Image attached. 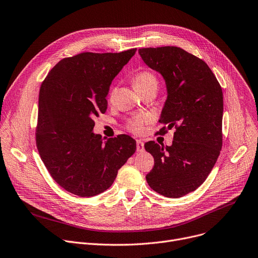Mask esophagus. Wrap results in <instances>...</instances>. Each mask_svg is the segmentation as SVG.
I'll return each instance as SVG.
<instances>
[{
	"label": "esophagus",
	"mask_w": 258,
	"mask_h": 258,
	"mask_svg": "<svg viewBox=\"0 0 258 258\" xmlns=\"http://www.w3.org/2000/svg\"><path fill=\"white\" fill-rule=\"evenodd\" d=\"M144 149V142L142 140H137V151L138 152H143Z\"/></svg>",
	"instance_id": "obj_1"
}]
</instances>
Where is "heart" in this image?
<instances>
[{"mask_svg": "<svg viewBox=\"0 0 258 258\" xmlns=\"http://www.w3.org/2000/svg\"><path fill=\"white\" fill-rule=\"evenodd\" d=\"M133 85L135 89L138 92H141L142 90L151 87V86H157V79L154 76L153 73L147 70H143V71L137 72L133 77ZM116 93V87L111 86L109 90L108 101L112 103L115 99ZM149 122V116L146 114H137L132 116L125 122V127L127 131H130L133 134L139 135L142 134L144 131V126Z\"/></svg>", "mask_w": 258, "mask_h": 258, "instance_id": "1", "label": "heart"}]
</instances>
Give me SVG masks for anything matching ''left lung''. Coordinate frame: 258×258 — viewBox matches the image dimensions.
<instances>
[{"label": "left lung", "mask_w": 258, "mask_h": 258, "mask_svg": "<svg viewBox=\"0 0 258 258\" xmlns=\"http://www.w3.org/2000/svg\"><path fill=\"white\" fill-rule=\"evenodd\" d=\"M139 53L167 85L168 97L159 119L163 126L158 134L176 130L171 146L145 143L154 158L146 180L157 194L178 199L205 182L220 154L222 89L203 59L180 47L141 48Z\"/></svg>", "instance_id": "left-lung-1"}]
</instances>
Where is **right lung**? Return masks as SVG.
I'll use <instances>...</instances> for the list:
<instances>
[{"instance_id": "right-lung-1", "label": "right lung", "mask_w": 258, "mask_h": 258, "mask_svg": "<svg viewBox=\"0 0 258 258\" xmlns=\"http://www.w3.org/2000/svg\"><path fill=\"white\" fill-rule=\"evenodd\" d=\"M82 52L59 60L42 82L36 144L53 180L78 197L107 190L136 151L127 135L105 140L92 132L105 113L112 80L136 53Z\"/></svg>"}]
</instances>
